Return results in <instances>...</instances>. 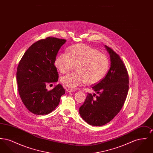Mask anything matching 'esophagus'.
I'll list each match as a JSON object with an SVG mask.
<instances>
[{"label":"esophagus","instance_id":"34e87169","mask_svg":"<svg viewBox=\"0 0 153 153\" xmlns=\"http://www.w3.org/2000/svg\"><path fill=\"white\" fill-rule=\"evenodd\" d=\"M66 91L68 92H73L75 91V90L74 89H71V88H68L66 89Z\"/></svg>","mask_w":153,"mask_h":153}]
</instances>
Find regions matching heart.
Listing matches in <instances>:
<instances>
[{"label":"heart","mask_w":153,"mask_h":153,"mask_svg":"<svg viewBox=\"0 0 153 153\" xmlns=\"http://www.w3.org/2000/svg\"><path fill=\"white\" fill-rule=\"evenodd\" d=\"M55 66L62 73H67L75 66L76 71L62 76L61 82L71 89L85 83L93 85L105 77L109 68L107 57L85 44L75 45L66 53L59 54L55 59Z\"/></svg>","instance_id":"heart-1"}]
</instances>
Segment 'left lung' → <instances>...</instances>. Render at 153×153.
Listing matches in <instances>:
<instances>
[{"label": "left lung", "mask_w": 153, "mask_h": 153, "mask_svg": "<svg viewBox=\"0 0 153 153\" xmlns=\"http://www.w3.org/2000/svg\"><path fill=\"white\" fill-rule=\"evenodd\" d=\"M110 56V68L104 79L92 89L98 94H88L79 108L82 119L87 123L101 126L108 123L119 112L128 91V74L119 56L104 46Z\"/></svg>", "instance_id": "1"}]
</instances>
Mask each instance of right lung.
I'll use <instances>...</instances> for the list:
<instances>
[{
  "label": "right lung",
  "instance_id": "obj_1",
  "mask_svg": "<svg viewBox=\"0 0 153 153\" xmlns=\"http://www.w3.org/2000/svg\"><path fill=\"white\" fill-rule=\"evenodd\" d=\"M65 39L48 37L33 44L26 51L17 68L18 91L26 108L35 115H46L58 106L65 90L61 84L48 91L46 85L58 81L54 64Z\"/></svg>",
  "mask_w": 153,
  "mask_h": 153
}]
</instances>
